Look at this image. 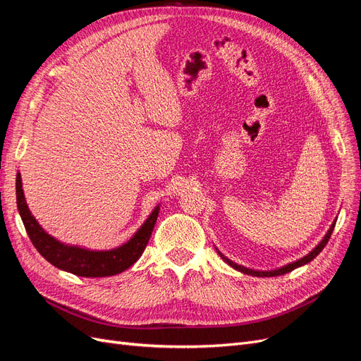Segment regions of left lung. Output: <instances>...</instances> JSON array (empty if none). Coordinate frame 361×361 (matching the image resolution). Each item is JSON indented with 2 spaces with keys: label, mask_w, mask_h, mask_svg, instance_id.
<instances>
[{
  "label": "left lung",
  "mask_w": 361,
  "mask_h": 361,
  "mask_svg": "<svg viewBox=\"0 0 361 361\" xmlns=\"http://www.w3.org/2000/svg\"><path fill=\"white\" fill-rule=\"evenodd\" d=\"M336 221L337 220H334L333 221V224L330 226V228H329V232L325 233V236L322 238V241L316 245L309 255H305L304 257H301V259H298V260H295V262H292V264H288V265H285V267H281V268H279V269H272V271H256V269H250V268H245V267H243V265H238V264H235V262H232L231 259H227L223 253H220V251H218V255L221 256V259L226 262L227 265H231L233 269H236V271H239V272H244V274H248V276H256V277H277V276H281V274H286V272H290V271H293L295 268H300V267H302V265H305V264H309L310 260H313L316 256H318L321 251L324 250V247L326 245V243H329V239H330V236H331V233H333V228H334V226H336Z\"/></svg>",
  "instance_id": "left-lung-1"
}]
</instances>
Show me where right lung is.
<instances>
[{"instance_id": "add662e5", "label": "right lung", "mask_w": 361, "mask_h": 361, "mask_svg": "<svg viewBox=\"0 0 361 361\" xmlns=\"http://www.w3.org/2000/svg\"><path fill=\"white\" fill-rule=\"evenodd\" d=\"M16 203L19 215L23 218V223L25 226V231L39 253L54 267L80 277L116 276L128 269L129 267H133L140 259V256L143 255L150 235L154 232L159 214L158 204L147 216L143 226L123 245L111 250H89L78 245L60 243L59 239L43 231L42 226L28 209L27 200L24 197L20 173L16 174Z\"/></svg>"}]
</instances>
